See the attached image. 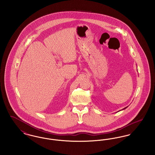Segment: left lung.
I'll use <instances>...</instances> for the list:
<instances>
[{
    "label": "left lung",
    "instance_id": "obj_1",
    "mask_svg": "<svg viewBox=\"0 0 155 155\" xmlns=\"http://www.w3.org/2000/svg\"><path fill=\"white\" fill-rule=\"evenodd\" d=\"M127 107H128V106H127ZM127 107H125V108H124V109H123V110H124V109H126V108H127Z\"/></svg>",
    "mask_w": 155,
    "mask_h": 155
}]
</instances>
